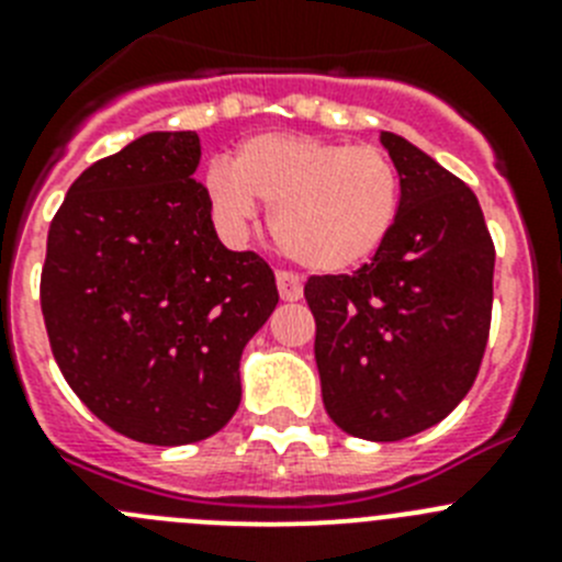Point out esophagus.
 Returning <instances> with one entry per match:
<instances>
[{
	"instance_id": "34e87169",
	"label": "esophagus",
	"mask_w": 562,
	"mask_h": 562,
	"mask_svg": "<svg viewBox=\"0 0 562 562\" xmlns=\"http://www.w3.org/2000/svg\"><path fill=\"white\" fill-rule=\"evenodd\" d=\"M276 281H278V295H281V301H297V297L304 295V286H301L297 276H292V272L281 270L276 276Z\"/></svg>"
}]
</instances>
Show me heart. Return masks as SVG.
I'll return each mask as SVG.
<instances>
[{
	"label": "heart",
	"instance_id": "heart-1",
	"mask_svg": "<svg viewBox=\"0 0 562 562\" xmlns=\"http://www.w3.org/2000/svg\"><path fill=\"white\" fill-rule=\"evenodd\" d=\"M207 196L231 231H241L256 200L272 207V233L297 265L349 272L366 265L400 216V173L374 146L310 134H258L231 166L207 171Z\"/></svg>",
	"mask_w": 562,
	"mask_h": 562
}]
</instances>
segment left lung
<instances>
[{"label": "left lung", "instance_id": "left-lung-1", "mask_svg": "<svg viewBox=\"0 0 562 562\" xmlns=\"http://www.w3.org/2000/svg\"><path fill=\"white\" fill-rule=\"evenodd\" d=\"M400 216L369 265L312 276L326 414L369 441L434 428L473 389L493 317L495 247L475 193L394 132Z\"/></svg>", "mask_w": 562, "mask_h": 562}]
</instances>
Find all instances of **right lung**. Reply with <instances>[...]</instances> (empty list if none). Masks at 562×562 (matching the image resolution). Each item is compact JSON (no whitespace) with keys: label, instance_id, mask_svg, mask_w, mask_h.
<instances>
[{"label":"right lung","instance_id":"obj_1","mask_svg":"<svg viewBox=\"0 0 562 562\" xmlns=\"http://www.w3.org/2000/svg\"><path fill=\"white\" fill-rule=\"evenodd\" d=\"M196 132H148L92 162L49 222L42 315L69 389L143 445H191L241 402L238 360L278 304L276 276L233 252L193 180Z\"/></svg>","mask_w":562,"mask_h":562}]
</instances>
